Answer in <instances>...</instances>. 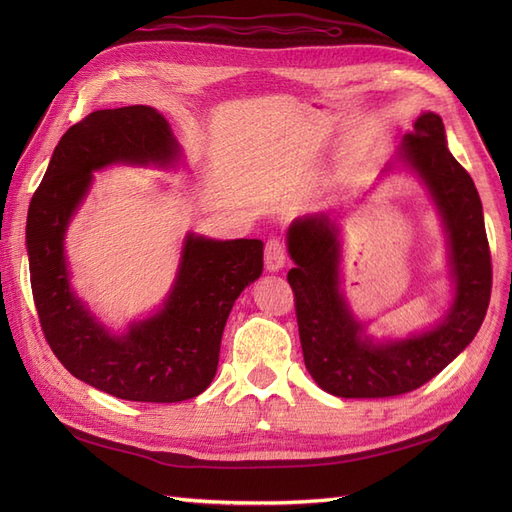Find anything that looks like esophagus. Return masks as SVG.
<instances>
[{"instance_id":"esophagus-1","label":"esophagus","mask_w":512,"mask_h":512,"mask_svg":"<svg viewBox=\"0 0 512 512\" xmlns=\"http://www.w3.org/2000/svg\"><path fill=\"white\" fill-rule=\"evenodd\" d=\"M286 256H288L286 245H284L282 239L273 237V239L267 241V245H265V267H267V271H271V273L280 271L286 265Z\"/></svg>"}]
</instances>
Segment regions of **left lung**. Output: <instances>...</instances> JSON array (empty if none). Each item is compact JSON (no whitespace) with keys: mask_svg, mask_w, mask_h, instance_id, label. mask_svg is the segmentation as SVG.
Here are the masks:
<instances>
[{"mask_svg":"<svg viewBox=\"0 0 512 512\" xmlns=\"http://www.w3.org/2000/svg\"><path fill=\"white\" fill-rule=\"evenodd\" d=\"M397 158L421 177L436 200L451 245L455 301L436 329L399 342L367 337L339 292V228L327 213L288 228V252L305 367L320 389L337 397H393L429 382L466 350L491 299V252L483 205L468 170L446 147L444 123L423 113L401 141Z\"/></svg>","mask_w":512,"mask_h":512,"instance_id":"1","label":"left lung"}]
</instances>
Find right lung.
<instances>
[{"mask_svg": "<svg viewBox=\"0 0 512 512\" xmlns=\"http://www.w3.org/2000/svg\"><path fill=\"white\" fill-rule=\"evenodd\" d=\"M179 145L151 106L89 113L61 136L27 213V254L42 333L74 378L128 401L175 404L203 393L220 361L232 305L262 273V241L190 235L158 314L108 333L70 288L64 235L94 170L115 162L168 166Z\"/></svg>", "mask_w": 512, "mask_h": 512, "instance_id": "obj_1", "label": "right lung"}]
</instances>
